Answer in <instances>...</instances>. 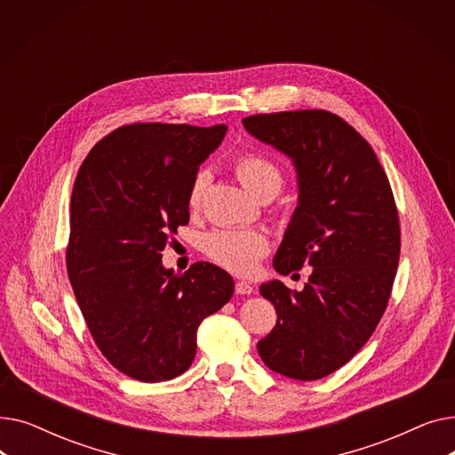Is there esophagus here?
Returning a JSON list of instances; mask_svg holds the SVG:
<instances>
[{"instance_id":"esophagus-1","label":"esophagus","mask_w":455,"mask_h":455,"mask_svg":"<svg viewBox=\"0 0 455 455\" xmlns=\"http://www.w3.org/2000/svg\"><path fill=\"white\" fill-rule=\"evenodd\" d=\"M254 291V288L251 283H247V282H235V293L237 295H251Z\"/></svg>"}]
</instances>
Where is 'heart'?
Wrapping results in <instances>:
<instances>
[{
	"mask_svg": "<svg viewBox=\"0 0 455 455\" xmlns=\"http://www.w3.org/2000/svg\"><path fill=\"white\" fill-rule=\"evenodd\" d=\"M237 179L242 180L245 189L256 199L275 197L282 189L283 173L276 162L259 153H245L234 162ZM210 184V173L201 170L189 186L188 204L191 210L201 206L204 191ZM269 251V242L266 234L258 230H237V228H220L206 235L204 252L228 271L237 275H251L258 261Z\"/></svg>",
	"mask_w": 455,
	"mask_h": 455,
	"instance_id": "heart-1",
	"label": "heart"
}]
</instances>
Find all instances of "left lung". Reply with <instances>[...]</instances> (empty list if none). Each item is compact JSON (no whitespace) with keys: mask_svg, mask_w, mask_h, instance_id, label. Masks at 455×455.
<instances>
[{"mask_svg":"<svg viewBox=\"0 0 455 455\" xmlns=\"http://www.w3.org/2000/svg\"><path fill=\"white\" fill-rule=\"evenodd\" d=\"M243 125L297 172L299 201L273 267H314L302 291L259 285L278 317L258 354L273 372L319 379L352 360L387 307L400 258L391 184L367 140L331 112L256 114Z\"/></svg>","mask_w":455,"mask_h":455,"instance_id":"1","label":"left lung"}]
</instances>
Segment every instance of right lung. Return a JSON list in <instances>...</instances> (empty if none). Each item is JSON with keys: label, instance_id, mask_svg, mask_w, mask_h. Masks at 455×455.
<instances>
[{"label": "right lung", "instance_id": "add662e5", "mask_svg": "<svg viewBox=\"0 0 455 455\" xmlns=\"http://www.w3.org/2000/svg\"><path fill=\"white\" fill-rule=\"evenodd\" d=\"M227 125L132 124L84 158L69 206L68 276L95 345L124 374L155 384L189 369L201 321L234 280L199 261L184 275L162 251L189 221L188 194Z\"/></svg>", "mask_w": 455, "mask_h": 455}]
</instances>
